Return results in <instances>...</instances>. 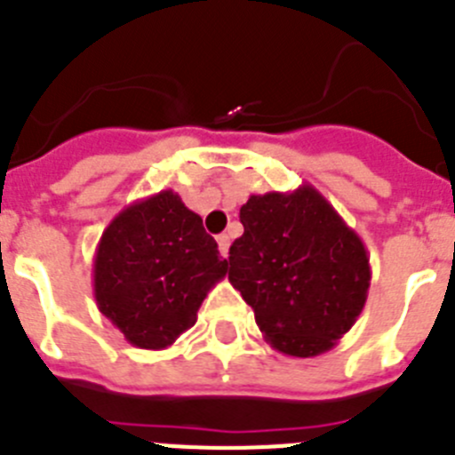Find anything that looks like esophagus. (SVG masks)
I'll return each mask as SVG.
<instances>
[{"label":"esophagus","instance_id":"obj_1","mask_svg":"<svg viewBox=\"0 0 455 455\" xmlns=\"http://www.w3.org/2000/svg\"><path fill=\"white\" fill-rule=\"evenodd\" d=\"M216 241H219L220 255L228 257V252H230V236H228V235H219V236H216Z\"/></svg>","mask_w":455,"mask_h":455}]
</instances>
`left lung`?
<instances>
[{
    "mask_svg": "<svg viewBox=\"0 0 455 455\" xmlns=\"http://www.w3.org/2000/svg\"><path fill=\"white\" fill-rule=\"evenodd\" d=\"M230 246V283L275 351L315 357L347 335L367 303L363 239L312 184L251 196Z\"/></svg>",
    "mask_w": 455,
    "mask_h": 455,
    "instance_id": "obj_1",
    "label": "left lung"
}]
</instances>
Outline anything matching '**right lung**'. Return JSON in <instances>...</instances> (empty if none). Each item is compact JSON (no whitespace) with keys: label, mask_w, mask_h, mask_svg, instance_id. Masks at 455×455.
Listing matches in <instances>:
<instances>
[{"label":"right lung","mask_w":455,"mask_h":455,"mask_svg":"<svg viewBox=\"0 0 455 455\" xmlns=\"http://www.w3.org/2000/svg\"><path fill=\"white\" fill-rule=\"evenodd\" d=\"M228 273L214 236L175 191L124 207L92 259L98 309L136 348L162 351L188 331Z\"/></svg>","instance_id":"add662e5"}]
</instances>
